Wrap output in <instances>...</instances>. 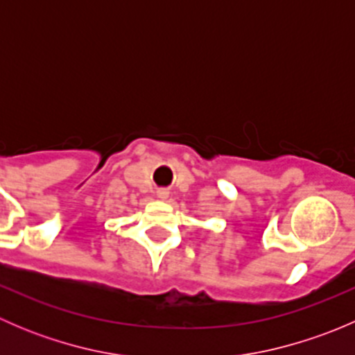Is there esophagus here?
<instances>
[{
  "instance_id": "1",
  "label": "esophagus",
  "mask_w": 355,
  "mask_h": 355,
  "mask_svg": "<svg viewBox=\"0 0 355 355\" xmlns=\"http://www.w3.org/2000/svg\"><path fill=\"white\" fill-rule=\"evenodd\" d=\"M157 198H159L161 200H166L168 199V191H166V189H159V191H157Z\"/></svg>"
}]
</instances>
